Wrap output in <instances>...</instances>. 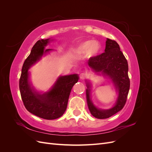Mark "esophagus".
Returning a JSON list of instances; mask_svg holds the SVG:
<instances>
[{
    "instance_id": "esophagus-1",
    "label": "esophagus",
    "mask_w": 152,
    "mask_h": 152,
    "mask_svg": "<svg viewBox=\"0 0 152 152\" xmlns=\"http://www.w3.org/2000/svg\"><path fill=\"white\" fill-rule=\"evenodd\" d=\"M80 77L81 79H84V78L86 77V75L84 73H82L80 74Z\"/></svg>"
}]
</instances>
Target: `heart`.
Instances as JSON below:
<instances>
[{
  "label": "heart",
  "mask_w": 152,
  "mask_h": 152,
  "mask_svg": "<svg viewBox=\"0 0 152 152\" xmlns=\"http://www.w3.org/2000/svg\"><path fill=\"white\" fill-rule=\"evenodd\" d=\"M102 50V45L96 41L88 40L82 43L77 48V51L81 54L87 53V56L93 58L97 56Z\"/></svg>",
  "instance_id": "obj_1"
}]
</instances>
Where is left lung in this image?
I'll return each instance as SVG.
<instances>
[{
  "mask_svg": "<svg viewBox=\"0 0 152 152\" xmlns=\"http://www.w3.org/2000/svg\"><path fill=\"white\" fill-rule=\"evenodd\" d=\"M89 66L96 72H102L112 79L115 86L118 90V97L116 104L107 110L96 108L92 103L89 96V85L86 90L88 108L93 115L99 119L107 118L121 110L125 105L130 87V80L128 76V64L119 45L116 41L107 39L104 53L91 58Z\"/></svg>",
  "mask_w": 152,
  "mask_h": 152,
  "instance_id": "1",
  "label": "left lung"
}]
</instances>
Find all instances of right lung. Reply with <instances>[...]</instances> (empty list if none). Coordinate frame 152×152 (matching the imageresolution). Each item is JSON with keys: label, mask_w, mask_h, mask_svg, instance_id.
<instances>
[{"label": "right lung", "mask_w": 152, "mask_h": 152, "mask_svg": "<svg viewBox=\"0 0 152 152\" xmlns=\"http://www.w3.org/2000/svg\"><path fill=\"white\" fill-rule=\"evenodd\" d=\"M48 42L49 39H40L32 48L23 65L19 86L22 101L29 112L40 118L53 120L65 113L72 88L78 82L79 77L75 74L60 77L53 88L44 94H39L31 88L28 70L44 53L51 50H44Z\"/></svg>", "instance_id": "right-lung-1"}]
</instances>
